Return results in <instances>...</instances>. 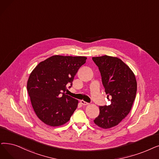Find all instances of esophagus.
Listing matches in <instances>:
<instances>
[{
  "label": "esophagus",
  "instance_id": "1",
  "mask_svg": "<svg viewBox=\"0 0 159 159\" xmlns=\"http://www.w3.org/2000/svg\"><path fill=\"white\" fill-rule=\"evenodd\" d=\"M80 103H81V104H82V105H84V106H86V105H89L88 102H86V101H83V100H81V101H80Z\"/></svg>",
  "mask_w": 159,
  "mask_h": 159
}]
</instances>
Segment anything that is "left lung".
Here are the masks:
<instances>
[{"mask_svg": "<svg viewBox=\"0 0 159 159\" xmlns=\"http://www.w3.org/2000/svg\"><path fill=\"white\" fill-rule=\"evenodd\" d=\"M92 60L101 72L102 84L111 104L99 107L96 125L110 129L118 125L130 112L136 98L137 82L130 68L118 57L105 55Z\"/></svg>", "mask_w": 159, "mask_h": 159, "instance_id": "1", "label": "left lung"}]
</instances>
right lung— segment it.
I'll return each instance as SVG.
<instances>
[{"mask_svg": "<svg viewBox=\"0 0 159 159\" xmlns=\"http://www.w3.org/2000/svg\"><path fill=\"white\" fill-rule=\"evenodd\" d=\"M86 57L54 55L41 61L30 74L27 90L38 118L46 125L58 127L70 120L79 101L66 94Z\"/></svg>", "mask_w": 159, "mask_h": 159, "instance_id": "add662e5", "label": "right lung"}]
</instances>
